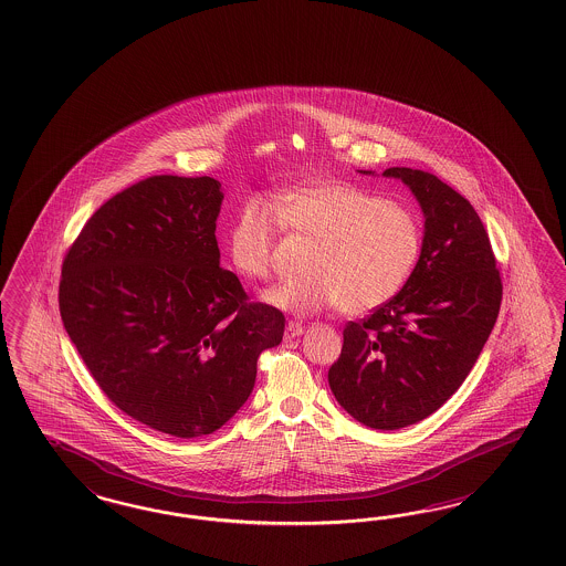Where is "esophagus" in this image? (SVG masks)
<instances>
[{
	"label": "esophagus",
	"mask_w": 566,
	"mask_h": 566,
	"mask_svg": "<svg viewBox=\"0 0 566 566\" xmlns=\"http://www.w3.org/2000/svg\"><path fill=\"white\" fill-rule=\"evenodd\" d=\"M304 333V325L302 323H290L287 327H285V342H292L295 337H300Z\"/></svg>",
	"instance_id": "34e87169"
}]
</instances>
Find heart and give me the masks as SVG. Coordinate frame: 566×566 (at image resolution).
Here are the masks:
<instances>
[{
	"mask_svg": "<svg viewBox=\"0 0 566 566\" xmlns=\"http://www.w3.org/2000/svg\"><path fill=\"white\" fill-rule=\"evenodd\" d=\"M276 224L314 238L306 276L276 283L262 300L293 316L339 306L346 314L377 311L408 283L422 250L420 220L400 201L381 200L352 182L316 181L274 200L239 206L227 235L231 264L241 276L271 274Z\"/></svg>",
	"mask_w": 566,
	"mask_h": 566,
	"instance_id": "b5f03b06",
	"label": "heart"
}]
</instances>
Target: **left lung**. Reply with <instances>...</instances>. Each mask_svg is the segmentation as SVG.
Instances as JSON below:
<instances>
[{"mask_svg": "<svg viewBox=\"0 0 566 566\" xmlns=\"http://www.w3.org/2000/svg\"><path fill=\"white\" fill-rule=\"evenodd\" d=\"M384 177L419 201L422 250L394 300L347 323L328 385L347 415L394 431L433 415L467 379L495 325L502 279L471 201L424 170L394 166Z\"/></svg>", "mask_w": 566, "mask_h": 566, "instance_id": "1", "label": "left lung"}]
</instances>
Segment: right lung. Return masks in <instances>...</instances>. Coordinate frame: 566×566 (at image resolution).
<instances>
[{"mask_svg": "<svg viewBox=\"0 0 566 566\" xmlns=\"http://www.w3.org/2000/svg\"><path fill=\"white\" fill-rule=\"evenodd\" d=\"M212 177L158 175L109 198L66 252L60 316L93 379L130 419L210 436L250 398L285 316L220 269Z\"/></svg>", "mask_w": 566, "mask_h": 566, "instance_id": "add662e5", "label": "right lung"}]
</instances>
